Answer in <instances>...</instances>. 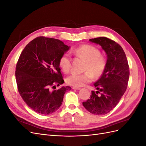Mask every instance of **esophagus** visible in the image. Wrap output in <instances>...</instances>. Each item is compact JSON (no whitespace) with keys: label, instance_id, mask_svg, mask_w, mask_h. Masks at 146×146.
I'll return each instance as SVG.
<instances>
[{"label":"esophagus","instance_id":"esophagus-1","mask_svg":"<svg viewBox=\"0 0 146 146\" xmlns=\"http://www.w3.org/2000/svg\"><path fill=\"white\" fill-rule=\"evenodd\" d=\"M72 89L73 90H80V88H78V87H73Z\"/></svg>","mask_w":146,"mask_h":146}]
</instances>
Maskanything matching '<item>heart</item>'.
Instances as JSON below:
<instances>
[{"mask_svg": "<svg viewBox=\"0 0 146 146\" xmlns=\"http://www.w3.org/2000/svg\"><path fill=\"white\" fill-rule=\"evenodd\" d=\"M73 54L86 62L85 67V73L78 74L73 73L66 78L67 84L75 87H80L86 83H90L94 76L100 77L103 74L106 67V60L100 55L98 48L90 44H84L73 50ZM71 58L68 54H64L59 60L61 69L65 73H68L70 68Z\"/></svg>", "mask_w": 146, "mask_h": 146, "instance_id": "1", "label": "heart"}]
</instances>
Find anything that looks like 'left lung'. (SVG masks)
Returning <instances> with one entry per match:
<instances>
[{"instance_id":"1","label":"left lung","mask_w":146,"mask_h":146,"mask_svg":"<svg viewBox=\"0 0 146 146\" xmlns=\"http://www.w3.org/2000/svg\"><path fill=\"white\" fill-rule=\"evenodd\" d=\"M99 44L107 54L106 67L101 77L94 83L98 91H92L90 99L83 105L96 115H103L116 107L124 94L129 82L130 70L128 61L122 47L106 37L90 39Z\"/></svg>"}]
</instances>
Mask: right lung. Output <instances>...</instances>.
<instances>
[{
    "label": "right lung",
    "mask_w": 146,
    "mask_h": 146,
    "mask_svg": "<svg viewBox=\"0 0 146 146\" xmlns=\"http://www.w3.org/2000/svg\"><path fill=\"white\" fill-rule=\"evenodd\" d=\"M70 46L54 38L38 37L22 52L16 67V78L20 96L37 113L55 112L62 104L70 86H56L64 83L59 60ZM53 88L54 90H52Z\"/></svg>",
    "instance_id": "right-lung-1"
}]
</instances>
